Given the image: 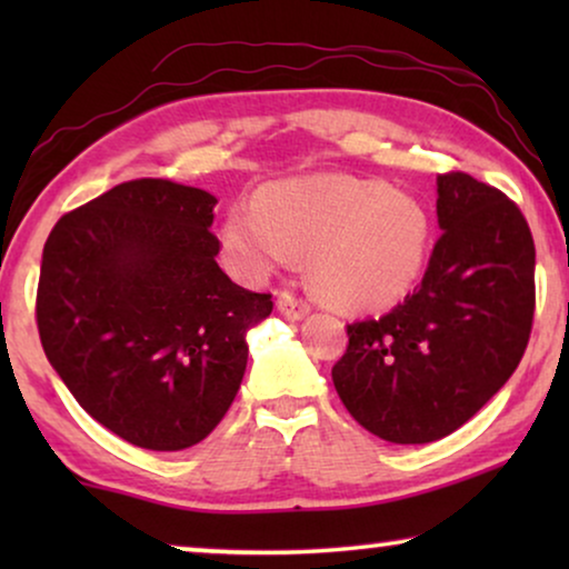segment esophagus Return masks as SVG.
Instances as JSON below:
<instances>
[{"label": "esophagus", "instance_id": "1", "mask_svg": "<svg viewBox=\"0 0 569 569\" xmlns=\"http://www.w3.org/2000/svg\"><path fill=\"white\" fill-rule=\"evenodd\" d=\"M277 310L287 318H292V321H298V318H306L310 313V306L298 295L290 292V290H282L277 295Z\"/></svg>", "mask_w": 569, "mask_h": 569}]
</instances>
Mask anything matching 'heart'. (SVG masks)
<instances>
[{
    "label": "heart",
    "instance_id": "b5f03b06",
    "mask_svg": "<svg viewBox=\"0 0 569 569\" xmlns=\"http://www.w3.org/2000/svg\"><path fill=\"white\" fill-rule=\"evenodd\" d=\"M222 253L246 279L310 256L326 298L347 310H386L415 290L432 248L422 201L383 181L316 173L271 183L222 222Z\"/></svg>",
    "mask_w": 569,
    "mask_h": 569
}]
</instances>
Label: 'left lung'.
Here are the masks:
<instances>
[{"label": "left lung", "instance_id": "8db88e82", "mask_svg": "<svg viewBox=\"0 0 569 569\" xmlns=\"http://www.w3.org/2000/svg\"><path fill=\"white\" fill-rule=\"evenodd\" d=\"M438 222L422 282L391 313L349 323L331 368L349 415L401 446L469 422L516 372L533 326L536 248L516 201L450 170Z\"/></svg>", "mask_w": 569, "mask_h": 569}]
</instances>
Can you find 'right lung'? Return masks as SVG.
<instances>
[{"label": "right lung", "instance_id": "right-lung-1", "mask_svg": "<svg viewBox=\"0 0 569 569\" xmlns=\"http://www.w3.org/2000/svg\"><path fill=\"white\" fill-rule=\"evenodd\" d=\"M217 199L168 178L113 186L53 224L36 323L88 415L147 450L197 446L246 372L248 326L274 308L217 267Z\"/></svg>", "mask_w": 569, "mask_h": 569}]
</instances>
